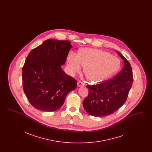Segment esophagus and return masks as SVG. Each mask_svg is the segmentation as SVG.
Returning <instances> with one entry per match:
<instances>
[{"mask_svg": "<svg viewBox=\"0 0 152 152\" xmlns=\"http://www.w3.org/2000/svg\"><path fill=\"white\" fill-rule=\"evenodd\" d=\"M77 86L79 87H83V86H84V84H83V82H81V81H80L77 82Z\"/></svg>", "mask_w": 152, "mask_h": 152, "instance_id": "esophagus-1", "label": "esophagus"}]
</instances>
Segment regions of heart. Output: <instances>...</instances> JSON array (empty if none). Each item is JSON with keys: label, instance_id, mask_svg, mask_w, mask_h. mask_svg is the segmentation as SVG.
<instances>
[{"label": "heart", "instance_id": "obj_1", "mask_svg": "<svg viewBox=\"0 0 152 152\" xmlns=\"http://www.w3.org/2000/svg\"><path fill=\"white\" fill-rule=\"evenodd\" d=\"M67 71L72 76L79 72L81 66L87 79L93 83H99L108 79L118 70L120 61L106 51L84 48L78 56L72 52L66 57Z\"/></svg>", "mask_w": 152, "mask_h": 152}]
</instances>
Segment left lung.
Masks as SVG:
<instances>
[{
	"instance_id": "8db88e82",
	"label": "left lung",
	"mask_w": 152,
	"mask_h": 152,
	"mask_svg": "<svg viewBox=\"0 0 152 152\" xmlns=\"http://www.w3.org/2000/svg\"><path fill=\"white\" fill-rule=\"evenodd\" d=\"M116 52L124 60L123 70L112 79L87 86L89 93L83 105L91 116L110 115L121 108L126 100L133 80L132 69L124 56L119 52Z\"/></svg>"
}]
</instances>
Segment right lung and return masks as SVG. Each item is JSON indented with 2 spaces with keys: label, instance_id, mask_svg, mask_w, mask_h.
<instances>
[{
  "label": "right lung",
  "instance_id": "right-lung-1",
  "mask_svg": "<svg viewBox=\"0 0 152 152\" xmlns=\"http://www.w3.org/2000/svg\"><path fill=\"white\" fill-rule=\"evenodd\" d=\"M71 42L48 39L29 52L22 69L23 87L30 104L44 112L56 111L77 87L61 69Z\"/></svg>",
  "mask_w": 152,
  "mask_h": 152
}]
</instances>
